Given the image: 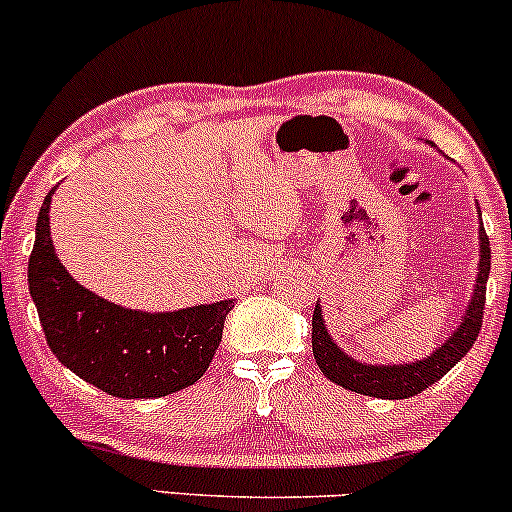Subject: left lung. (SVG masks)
I'll use <instances>...</instances> for the list:
<instances>
[{
  "label": "left lung",
  "mask_w": 512,
  "mask_h": 512,
  "mask_svg": "<svg viewBox=\"0 0 512 512\" xmlns=\"http://www.w3.org/2000/svg\"><path fill=\"white\" fill-rule=\"evenodd\" d=\"M479 248L477 284H474V296L464 310L460 327L424 361L399 363V366H373V363L356 361L334 344L322 320L320 303H317L313 310V356L322 373L346 390L380 399H407L424 392L428 385L438 383L472 349L479 337L481 320H484L486 281L491 272V248L484 223L479 226Z\"/></svg>",
  "instance_id": "1"
}]
</instances>
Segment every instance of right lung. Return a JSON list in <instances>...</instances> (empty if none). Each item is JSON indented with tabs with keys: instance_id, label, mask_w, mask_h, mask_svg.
<instances>
[{
	"instance_id": "1",
	"label": "right lung",
	"mask_w": 512,
	"mask_h": 512,
	"mask_svg": "<svg viewBox=\"0 0 512 512\" xmlns=\"http://www.w3.org/2000/svg\"><path fill=\"white\" fill-rule=\"evenodd\" d=\"M45 195L28 260V286L52 354L98 390L122 399L166 397L195 385L219 349L233 301L173 313L115 305L76 284L50 240Z\"/></svg>"
}]
</instances>
